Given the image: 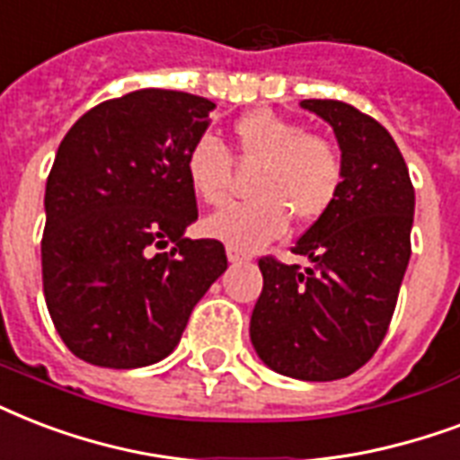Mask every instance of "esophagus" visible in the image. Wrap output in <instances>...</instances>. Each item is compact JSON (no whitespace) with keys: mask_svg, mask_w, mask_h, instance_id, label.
<instances>
[{"mask_svg":"<svg viewBox=\"0 0 460 460\" xmlns=\"http://www.w3.org/2000/svg\"><path fill=\"white\" fill-rule=\"evenodd\" d=\"M249 256L244 254V252H240L237 247H227V261L230 263H242V261H247Z\"/></svg>","mask_w":460,"mask_h":460,"instance_id":"obj_1","label":"esophagus"}]
</instances>
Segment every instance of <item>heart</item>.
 <instances>
[{"label": "heart", "instance_id": "b5f03b06", "mask_svg": "<svg viewBox=\"0 0 460 460\" xmlns=\"http://www.w3.org/2000/svg\"><path fill=\"white\" fill-rule=\"evenodd\" d=\"M234 153L256 167L252 201L230 204L204 220L208 237L237 249H259L286 233L288 218L309 226L329 211L343 181V160L329 138L270 110H254L234 124ZM230 153L201 137L187 155V180L204 204L218 206L230 190Z\"/></svg>", "mask_w": 460, "mask_h": 460}]
</instances>
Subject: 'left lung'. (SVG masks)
Listing matches in <instances>:
<instances>
[{"instance_id": "obj_1", "label": "left lung", "mask_w": 460, "mask_h": 460, "mask_svg": "<svg viewBox=\"0 0 460 460\" xmlns=\"http://www.w3.org/2000/svg\"><path fill=\"white\" fill-rule=\"evenodd\" d=\"M336 134L343 181L293 247L307 269L261 259L263 290L249 338L263 365L302 382H333L365 365L386 336L411 261L415 191L396 141L341 101H302Z\"/></svg>"}]
</instances>
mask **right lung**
Returning <instances> with one entry per match:
<instances>
[{
  "instance_id": "add662e5",
  "label": "right lung",
  "mask_w": 460,
  "mask_h": 460,
  "mask_svg": "<svg viewBox=\"0 0 460 460\" xmlns=\"http://www.w3.org/2000/svg\"><path fill=\"white\" fill-rule=\"evenodd\" d=\"M213 110L199 95L144 88L88 110L57 148L42 290L57 333L84 362L137 369L167 358L226 273L218 240L184 237L199 218L187 155Z\"/></svg>"
}]
</instances>
